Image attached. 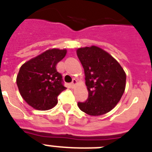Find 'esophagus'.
Listing matches in <instances>:
<instances>
[{
    "mask_svg": "<svg viewBox=\"0 0 152 152\" xmlns=\"http://www.w3.org/2000/svg\"><path fill=\"white\" fill-rule=\"evenodd\" d=\"M76 84H77V80H76V79H73V80H72V83H71V86H72V88H74L76 86Z\"/></svg>",
    "mask_w": 152,
    "mask_h": 152,
    "instance_id": "esophagus-1",
    "label": "esophagus"
}]
</instances>
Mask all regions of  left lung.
Listing matches in <instances>:
<instances>
[{
  "label": "left lung",
  "mask_w": 152,
  "mask_h": 152,
  "mask_svg": "<svg viewBox=\"0 0 152 152\" xmlns=\"http://www.w3.org/2000/svg\"><path fill=\"white\" fill-rule=\"evenodd\" d=\"M85 72L89 96L78 103L82 111L91 116L110 112L121 99L126 86V73L107 52L95 45L76 50Z\"/></svg>",
  "instance_id": "1"
}]
</instances>
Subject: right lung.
<instances>
[{
    "label": "right lung",
    "mask_w": 152,
    "mask_h": 152,
    "mask_svg": "<svg viewBox=\"0 0 152 152\" xmlns=\"http://www.w3.org/2000/svg\"><path fill=\"white\" fill-rule=\"evenodd\" d=\"M67 50L50 48L31 58L21 66L16 83L19 93L27 104L38 110L53 108L57 96L66 88L56 65L66 56Z\"/></svg>",
    "instance_id": "obj_1"
}]
</instances>
